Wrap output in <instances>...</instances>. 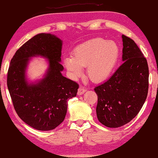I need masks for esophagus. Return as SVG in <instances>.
<instances>
[{
	"mask_svg": "<svg viewBox=\"0 0 158 158\" xmlns=\"http://www.w3.org/2000/svg\"><path fill=\"white\" fill-rule=\"evenodd\" d=\"M85 91H86V89L84 87H80L78 89V92H77V94H78V95H81L84 93Z\"/></svg>",
	"mask_w": 158,
	"mask_h": 158,
	"instance_id": "34e87169",
	"label": "esophagus"
}]
</instances>
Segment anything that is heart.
Masks as SVG:
<instances>
[{"label": "heart", "mask_w": 158, "mask_h": 158, "mask_svg": "<svg viewBox=\"0 0 158 158\" xmlns=\"http://www.w3.org/2000/svg\"><path fill=\"white\" fill-rule=\"evenodd\" d=\"M120 51L113 41L97 38L79 45L74 49L73 57L64 58V64L72 77H78L87 67L88 77L99 82L112 73L118 63Z\"/></svg>", "instance_id": "1"}]
</instances>
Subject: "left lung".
Masks as SVG:
<instances>
[{
  "instance_id": "1",
  "label": "left lung",
  "mask_w": 158,
  "mask_h": 158,
  "mask_svg": "<svg viewBox=\"0 0 158 158\" xmlns=\"http://www.w3.org/2000/svg\"><path fill=\"white\" fill-rule=\"evenodd\" d=\"M123 61L110 78L97 86V116L107 127L117 128L134 118L146 100L149 89L147 59L132 39L122 35Z\"/></svg>"
}]
</instances>
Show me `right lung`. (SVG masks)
<instances>
[{
	"instance_id": "right-lung-1",
	"label": "right lung",
	"mask_w": 158,
	"mask_h": 158,
	"mask_svg": "<svg viewBox=\"0 0 158 158\" xmlns=\"http://www.w3.org/2000/svg\"><path fill=\"white\" fill-rule=\"evenodd\" d=\"M62 42L50 33H40L18 49L7 73V83L18 116L40 131L56 128L64 121L68 101L77 96L79 84L62 76L60 64ZM41 55L49 60L44 79L36 85L26 81L25 70L29 57Z\"/></svg>"
}]
</instances>
